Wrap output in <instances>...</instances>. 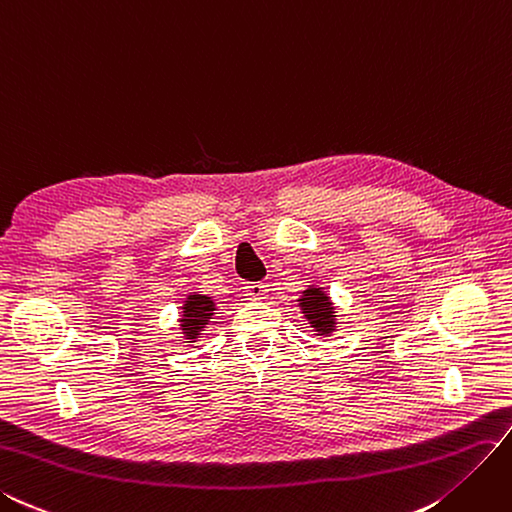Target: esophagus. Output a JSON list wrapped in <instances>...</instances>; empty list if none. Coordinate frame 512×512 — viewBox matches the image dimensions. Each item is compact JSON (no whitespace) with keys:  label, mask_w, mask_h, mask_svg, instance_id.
Here are the masks:
<instances>
[{"label":"esophagus","mask_w":512,"mask_h":512,"mask_svg":"<svg viewBox=\"0 0 512 512\" xmlns=\"http://www.w3.org/2000/svg\"><path fill=\"white\" fill-rule=\"evenodd\" d=\"M245 295L250 299H262L267 293V284L265 282H247L245 286Z\"/></svg>","instance_id":"34e87169"}]
</instances>
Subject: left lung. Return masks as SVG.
<instances>
[{
	"label": "left lung",
	"instance_id": "8db88e82",
	"mask_svg": "<svg viewBox=\"0 0 512 512\" xmlns=\"http://www.w3.org/2000/svg\"><path fill=\"white\" fill-rule=\"evenodd\" d=\"M301 301V310L306 314V319L312 323V327L319 331V336L329 334L331 327H334V308H331L329 299L325 297L323 290L319 288H310L303 290Z\"/></svg>",
	"mask_w": 512,
	"mask_h": 512
}]
</instances>
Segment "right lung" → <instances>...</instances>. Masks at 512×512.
<instances>
[{
    "mask_svg": "<svg viewBox=\"0 0 512 512\" xmlns=\"http://www.w3.org/2000/svg\"><path fill=\"white\" fill-rule=\"evenodd\" d=\"M213 310H215V306H213L211 297L189 295L185 308H183V319H181V323H183L181 327L185 329V336L198 338L202 327L209 323Z\"/></svg>",
    "mask_w": 512,
    "mask_h": 512,
    "instance_id": "add662e5",
    "label": "right lung"
}]
</instances>
